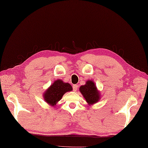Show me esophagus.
<instances>
[{"mask_svg":"<svg viewBox=\"0 0 148 148\" xmlns=\"http://www.w3.org/2000/svg\"><path fill=\"white\" fill-rule=\"evenodd\" d=\"M77 85H73V89L74 92H76L77 90Z\"/></svg>","mask_w":148,"mask_h":148,"instance_id":"34e87169","label":"esophagus"}]
</instances>
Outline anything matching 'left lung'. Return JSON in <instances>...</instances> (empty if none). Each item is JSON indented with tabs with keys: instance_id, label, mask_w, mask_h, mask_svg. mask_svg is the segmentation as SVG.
I'll return each instance as SVG.
<instances>
[{
	"instance_id": "left-lung-1",
	"label": "left lung",
	"mask_w": 148,
	"mask_h": 148,
	"mask_svg": "<svg viewBox=\"0 0 148 148\" xmlns=\"http://www.w3.org/2000/svg\"><path fill=\"white\" fill-rule=\"evenodd\" d=\"M85 83L84 85L80 86L79 90L88 105L92 106L99 101L101 98V94L97 89L94 82L88 80Z\"/></svg>"
}]
</instances>
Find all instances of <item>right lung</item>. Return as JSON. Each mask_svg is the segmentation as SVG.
Here are the masks:
<instances>
[{
	"instance_id": "add662e5",
	"label": "right lung",
	"mask_w": 148,
	"mask_h": 148,
	"mask_svg": "<svg viewBox=\"0 0 148 148\" xmlns=\"http://www.w3.org/2000/svg\"><path fill=\"white\" fill-rule=\"evenodd\" d=\"M71 90H73V88L70 84L58 79L43 92V99L48 105L55 107L62 99L64 93Z\"/></svg>"
}]
</instances>
